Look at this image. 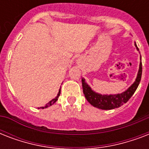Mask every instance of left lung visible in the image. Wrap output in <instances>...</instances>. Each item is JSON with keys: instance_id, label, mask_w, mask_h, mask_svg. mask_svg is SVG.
Returning a JSON list of instances; mask_svg holds the SVG:
<instances>
[{"instance_id": "8db88e82", "label": "left lung", "mask_w": 149, "mask_h": 149, "mask_svg": "<svg viewBox=\"0 0 149 149\" xmlns=\"http://www.w3.org/2000/svg\"><path fill=\"white\" fill-rule=\"evenodd\" d=\"M134 45L137 50L139 51V48L137 47L136 43H134ZM140 59H141V56H140ZM141 73H142V64L141 61L138 75H137L134 84L123 93H118V94H109V95L96 93L95 91H93L91 86L86 84L85 79L82 78V86H83V91H84L85 97L91 105L101 110H111V109L120 107L123 104L127 103L128 100L134 94L139 86V83L141 81Z\"/></svg>"}]
</instances>
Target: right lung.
Returning <instances> with one entry per match:
<instances>
[{
    "label": "right lung",
    "mask_w": 149,
    "mask_h": 149,
    "mask_svg": "<svg viewBox=\"0 0 149 149\" xmlns=\"http://www.w3.org/2000/svg\"><path fill=\"white\" fill-rule=\"evenodd\" d=\"M60 91H61V88L59 89V91H58V94H57V96H56V97L54 98V99H52V100H50V101L49 102V103H48V104H46V105H45V107H39V108H42V109H44V108H46V107H50V106H52V104H55V103H56V102L57 101V100H58V97H59V95H60Z\"/></svg>",
    "instance_id": "1"
}]
</instances>
